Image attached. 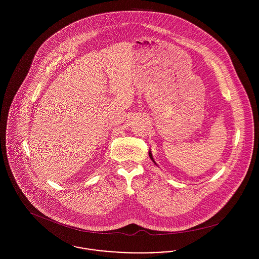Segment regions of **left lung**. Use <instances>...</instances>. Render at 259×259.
<instances>
[{
	"label": "left lung",
	"mask_w": 259,
	"mask_h": 259,
	"mask_svg": "<svg viewBox=\"0 0 259 259\" xmlns=\"http://www.w3.org/2000/svg\"><path fill=\"white\" fill-rule=\"evenodd\" d=\"M148 154H149V157H150V159L152 160V162H153L155 165H157V164H156V162L154 161V158H153V156H152V154H151V151H150V149L148 150Z\"/></svg>",
	"instance_id": "1"
}]
</instances>
